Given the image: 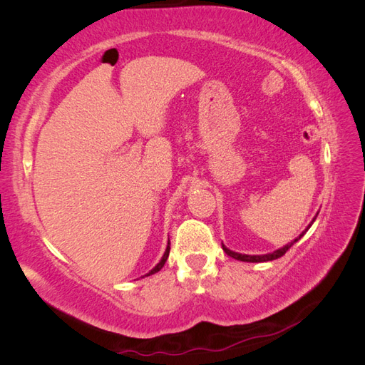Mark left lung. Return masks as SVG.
<instances>
[{
  "label": "left lung",
  "mask_w": 365,
  "mask_h": 365,
  "mask_svg": "<svg viewBox=\"0 0 365 365\" xmlns=\"http://www.w3.org/2000/svg\"><path fill=\"white\" fill-rule=\"evenodd\" d=\"M317 216H318V213L315 215V217L311 220V224H309L302 233H300V236H297L294 240H291V242H288V244H286L284 247H282V248H279V250H275V251H272V252H268V254H254V256H251V254H242V252H236V251H231L230 248H227L224 244H222V248H224V251L228 254L230 257H233V259H236V260H240V262H251V263H257V262H269V260H275V259H279V257H282L283 254L288 251L295 242H298L300 240L304 235H306V231L312 227V224L315 222V219H317Z\"/></svg>",
  "instance_id": "1"
}]
</instances>
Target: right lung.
<instances>
[{"label": "right lung", "instance_id": "add662e5", "mask_svg": "<svg viewBox=\"0 0 365 365\" xmlns=\"http://www.w3.org/2000/svg\"><path fill=\"white\" fill-rule=\"evenodd\" d=\"M169 251H170V242H168V247H165V251H164V254H163V257H161V260L155 264V267H153L146 275H152V274H155V272H158L163 267H164V263H165V260H168V257H169Z\"/></svg>", "mask_w": 365, "mask_h": 365}]
</instances>
